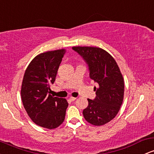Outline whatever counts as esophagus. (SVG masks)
<instances>
[{
    "mask_svg": "<svg viewBox=\"0 0 154 154\" xmlns=\"http://www.w3.org/2000/svg\"><path fill=\"white\" fill-rule=\"evenodd\" d=\"M76 99H77V98H75V97H72V96H71V97L69 98V99H70V100L72 101V102H74V100H76Z\"/></svg>",
    "mask_w": 154,
    "mask_h": 154,
    "instance_id": "1",
    "label": "esophagus"
}]
</instances>
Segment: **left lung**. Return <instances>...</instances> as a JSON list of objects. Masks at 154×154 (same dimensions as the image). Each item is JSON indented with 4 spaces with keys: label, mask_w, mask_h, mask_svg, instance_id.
<instances>
[{
    "label": "left lung",
    "mask_w": 154,
    "mask_h": 154,
    "mask_svg": "<svg viewBox=\"0 0 154 154\" xmlns=\"http://www.w3.org/2000/svg\"><path fill=\"white\" fill-rule=\"evenodd\" d=\"M88 66L89 77L96 84L95 99H88V106L82 114L86 121L95 126H102L116 116L122 104L124 82L115 59L99 47H74Z\"/></svg>",
    "instance_id": "left-lung-1"
}]
</instances>
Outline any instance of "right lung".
Here are the masks:
<instances>
[{
    "instance_id": "1",
    "label": "right lung",
    "mask_w": 154,
    "mask_h": 154,
    "mask_svg": "<svg viewBox=\"0 0 154 154\" xmlns=\"http://www.w3.org/2000/svg\"><path fill=\"white\" fill-rule=\"evenodd\" d=\"M65 49L39 54L25 70L21 88L23 106L35 124L52 129L63 122L69 104L63 98L50 94Z\"/></svg>"
}]
</instances>
